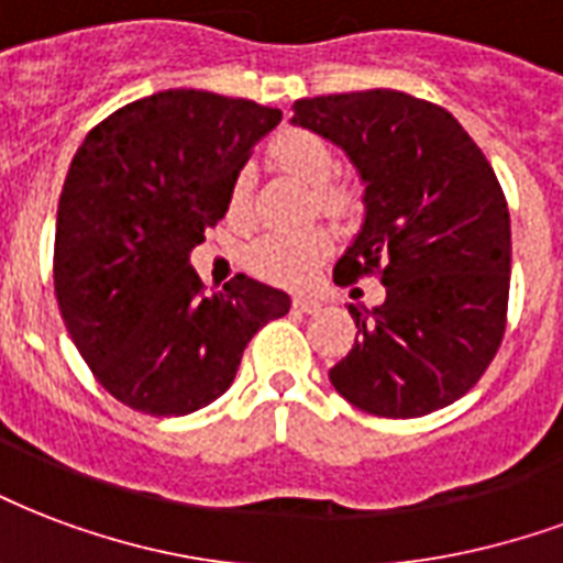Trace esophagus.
<instances>
[{
    "instance_id": "34e87169",
    "label": "esophagus",
    "mask_w": 563,
    "mask_h": 563,
    "mask_svg": "<svg viewBox=\"0 0 563 563\" xmlns=\"http://www.w3.org/2000/svg\"><path fill=\"white\" fill-rule=\"evenodd\" d=\"M292 307L298 310V313H316V310H319L322 303L316 301V298H303V295H298V298L292 301Z\"/></svg>"
}]
</instances>
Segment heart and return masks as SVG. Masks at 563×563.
Wrapping results in <instances>:
<instances>
[{"instance_id": "heart-1", "label": "heart", "mask_w": 563, "mask_h": 563, "mask_svg": "<svg viewBox=\"0 0 563 563\" xmlns=\"http://www.w3.org/2000/svg\"><path fill=\"white\" fill-rule=\"evenodd\" d=\"M268 157L286 176L298 178L301 185L313 187L316 206L324 214L343 218L355 208L352 187L331 181L336 173V157L322 136L303 128H286L268 145ZM250 202V173L241 169L232 176L227 190L229 220L247 218ZM331 253V239L324 232H303V235H265L250 247L247 265L262 280L274 286H303L316 277V271Z\"/></svg>"}]
</instances>
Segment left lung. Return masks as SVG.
<instances>
[{
	"mask_svg": "<svg viewBox=\"0 0 563 563\" xmlns=\"http://www.w3.org/2000/svg\"><path fill=\"white\" fill-rule=\"evenodd\" d=\"M292 124L345 152L364 223L334 265L340 286L378 274L385 303L349 307L357 336L331 385L366 415L420 418L468 394L507 324L510 211L462 124L406 91L295 101Z\"/></svg>",
	"mask_w": 563,
	"mask_h": 563,
	"instance_id": "8db88e82",
	"label": "left lung"
}]
</instances>
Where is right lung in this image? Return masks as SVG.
I'll list each match as a JSON object with an SVG mask.
<instances>
[{
  "label": "right lung",
  "mask_w": 563,
  "mask_h": 563,
  "mask_svg": "<svg viewBox=\"0 0 563 563\" xmlns=\"http://www.w3.org/2000/svg\"><path fill=\"white\" fill-rule=\"evenodd\" d=\"M274 107L169 89L107 115L70 161L56 214L62 319L95 378L133 411L190 415L227 394L244 345L289 295L244 274L202 292L190 250L229 181L280 124Z\"/></svg>",
  "instance_id": "obj_1"
}]
</instances>
